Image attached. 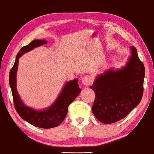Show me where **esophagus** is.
Segmentation results:
<instances>
[{
    "instance_id": "esophagus-1",
    "label": "esophagus",
    "mask_w": 154,
    "mask_h": 154,
    "mask_svg": "<svg viewBox=\"0 0 154 154\" xmlns=\"http://www.w3.org/2000/svg\"><path fill=\"white\" fill-rule=\"evenodd\" d=\"M81 81H82V83L84 85H89L92 83V82H93V80H92V79L91 76H89V75H85L81 79Z\"/></svg>"
}]
</instances>
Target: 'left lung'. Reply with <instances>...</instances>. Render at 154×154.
<instances>
[{
    "label": "left lung",
    "instance_id": "8db88e82",
    "mask_svg": "<svg viewBox=\"0 0 154 154\" xmlns=\"http://www.w3.org/2000/svg\"><path fill=\"white\" fill-rule=\"evenodd\" d=\"M131 56L121 69H109L97 75L93 85L95 92L92 112L99 121L113 123L123 119L141 101L143 94L145 66L136 49L130 47Z\"/></svg>",
    "mask_w": 154,
    "mask_h": 154
}]
</instances>
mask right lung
I'll return each instance as SVG.
<instances>
[{
	"label": "right lung",
	"instance_id": "1",
	"mask_svg": "<svg viewBox=\"0 0 154 154\" xmlns=\"http://www.w3.org/2000/svg\"><path fill=\"white\" fill-rule=\"evenodd\" d=\"M47 43V42L45 40H34L29 45L22 47L16 56L15 63L9 72V81L12 92L14 107L20 116L35 127L50 129L58 126L65 120L67 113L68 107L79 96L81 89L78 83V79L67 81L54 103L44 109H35L27 107L23 103L16 89V74L18 59L25 53Z\"/></svg>",
	"mask_w": 154,
	"mask_h": 154
}]
</instances>
